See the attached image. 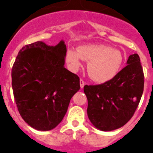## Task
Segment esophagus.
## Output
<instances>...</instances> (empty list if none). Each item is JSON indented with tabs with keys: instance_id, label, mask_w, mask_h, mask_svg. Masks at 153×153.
<instances>
[{
	"instance_id": "34e87169",
	"label": "esophagus",
	"mask_w": 153,
	"mask_h": 153,
	"mask_svg": "<svg viewBox=\"0 0 153 153\" xmlns=\"http://www.w3.org/2000/svg\"><path fill=\"white\" fill-rule=\"evenodd\" d=\"M79 84H80V88H83V86L85 85V82L83 81V79H80V80H79Z\"/></svg>"
}]
</instances>
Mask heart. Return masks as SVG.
<instances>
[{
	"instance_id": "b5f03b06",
	"label": "heart",
	"mask_w": 153,
	"mask_h": 153,
	"mask_svg": "<svg viewBox=\"0 0 153 153\" xmlns=\"http://www.w3.org/2000/svg\"><path fill=\"white\" fill-rule=\"evenodd\" d=\"M67 62L74 70L82 65V60L88 61L87 71L90 78L97 83H106L117 75L122 67L121 52L103 44H86L77 50L70 48L66 54Z\"/></svg>"
}]
</instances>
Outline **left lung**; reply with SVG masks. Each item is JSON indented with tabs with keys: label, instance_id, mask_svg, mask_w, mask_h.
Masks as SVG:
<instances>
[{
	"label": "left lung",
	"instance_id": "obj_1",
	"mask_svg": "<svg viewBox=\"0 0 153 153\" xmlns=\"http://www.w3.org/2000/svg\"><path fill=\"white\" fill-rule=\"evenodd\" d=\"M127 65L111 80L86 85L88 118L97 129L112 131L123 126L132 117L144 88V74L140 56H129Z\"/></svg>",
	"mask_w": 153,
	"mask_h": 153
}]
</instances>
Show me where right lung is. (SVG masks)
Segmentation results:
<instances>
[{
  "instance_id": "add662e5",
  "label": "right lung",
  "mask_w": 153,
  "mask_h": 153,
  "mask_svg": "<svg viewBox=\"0 0 153 153\" xmlns=\"http://www.w3.org/2000/svg\"><path fill=\"white\" fill-rule=\"evenodd\" d=\"M67 47L42 41L19 51L12 67V88L23 120L40 131L54 129L67 113L73 96L79 90V78L64 67Z\"/></svg>"
}]
</instances>
